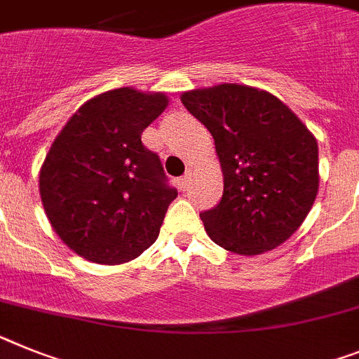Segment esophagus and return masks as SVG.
Returning a JSON list of instances; mask_svg holds the SVG:
<instances>
[{
  "label": "esophagus",
  "mask_w": 359,
  "mask_h": 359,
  "mask_svg": "<svg viewBox=\"0 0 359 359\" xmlns=\"http://www.w3.org/2000/svg\"><path fill=\"white\" fill-rule=\"evenodd\" d=\"M191 177H192V170H187V172L180 177V182L177 183H180V189H182V191H187V189H189Z\"/></svg>",
  "instance_id": "1"
}]
</instances>
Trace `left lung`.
Segmentation results:
<instances>
[{
    "mask_svg": "<svg viewBox=\"0 0 359 359\" xmlns=\"http://www.w3.org/2000/svg\"><path fill=\"white\" fill-rule=\"evenodd\" d=\"M182 103L209 128L222 165V201L200 214L210 240L243 256L289 240L316 200V137L283 101L249 85L196 88Z\"/></svg>",
    "mask_w": 359,
    "mask_h": 359,
    "instance_id": "left-lung-1",
    "label": "left lung"
}]
</instances>
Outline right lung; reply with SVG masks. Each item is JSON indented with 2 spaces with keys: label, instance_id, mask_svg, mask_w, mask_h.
<instances>
[{
  "label": "right lung",
  "instance_id": "add662e5",
  "mask_svg": "<svg viewBox=\"0 0 359 359\" xmlns=\"http://www.w3.org/2000/svg\"><path fill=\"white\" fill-rule=\"evenodd\" d=\"M167 105L163 92H103L79 107L52 143L39 170L43 209L81 258L119 265L158 238L177 191L142 134Z\"/></svg>",
  "mask_w": 359,
  "mask_h": 359
}]
</instances>
